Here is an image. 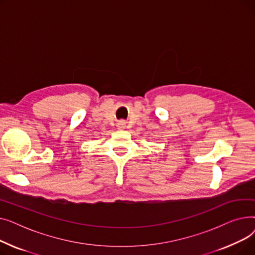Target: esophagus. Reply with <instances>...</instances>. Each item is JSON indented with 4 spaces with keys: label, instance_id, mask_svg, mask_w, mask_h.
<instances>
[{
    "label": "esophagus",
    "instance_id": "34e87169",
    "mask_svg": "<svg viewBox=\"0 0 255 255\" xmlns=\"http://www.w3.org/2000/svg\"><path fill=\"white\" fill-rule=\"evenodd\" d=\"M118 127H119V129L120 128H124L125 127V122H124V121H121V122H119L118 123Z\"/></svg>",
    "mask_w": 255,
    "mask_h": 255
}]
</instances>
